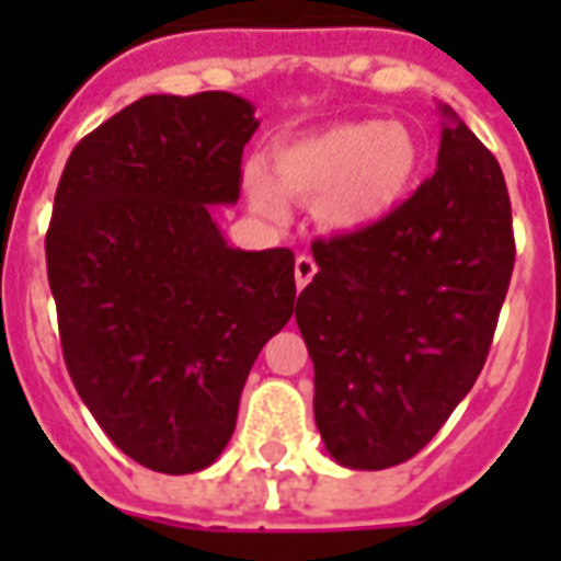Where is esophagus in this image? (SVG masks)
Wrapping results in <instances>:
<instances>
[{
    "label": "esophagus",
    "instance_id": "34e87169",
    "mask_svg": "<svg viewBox=\"0 0 561 561\" xmlns=\"http://www.w3.org/2000/svg\"><path fill=\"white\" fill-rule=\"evenodd\" d=\"M317 273V262L311 259V255H297V262H294V276H297V288L302 290L308 285V282L314 279Z\"/></svg>",
    "mask_w": 561,
    "mask_h": 561
}]
</instances>
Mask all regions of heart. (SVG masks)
I'll return each instance as SVG.
<instances>
[{"label": "heart", "mask_w": 561, "mask_h": 561, "mask_svg": "<svg viewBox=\"0 0 561 561\" xmlns=\"http://www.w3.org/2000/svg\"><path fill=\"white\" fill-rule=\"evenodd\" d=\"M273 171L282 192L317 203L325 229L360 232L408 201L422 171V148L396 122H343L282 145ZM247 192L255 209L282 218L285 201L262 169L247 171Z\"/></svg>", "instance_id": "heart-1"}]
</instances>
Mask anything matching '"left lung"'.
Masks as SVG:
<instances>
[{"instance_id": "left-lung-1", "label": "left lung", "mask_w": 561, "mask_h": 561, "mask_svg": "<svg viewBox=\"0 0 561 561\" xmlns=\"http://www.w3.org/2000/svg\"><path fill=\"white\" fill-rule=\"evenodd\" d=\"M439 110L434 178L381 224L314 241L320 273L297 299L317 431L346 469H390L434 439L486 364L513 276L501 165Z\"/></svg>"}]
</instances>
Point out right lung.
Segmentation results:
<instances>
[{"instance_id": "right-lung-1", "label": "right lung", "mask_w": 561, "mask_h": 561, "mask_svg": "<svg viewBox=\"0 0 561 561\" xmlns=\"http://www.w3.org/2000/svg\"><path fill=\"white\" fill-rule=\"evenodd\" d=\"M259 118L232 92L145 95L75 145L46 232L66 369L145 469L192 474L236 431L253 360L294 314V253L229 247Z\"/></svg>"}]
</instances>
